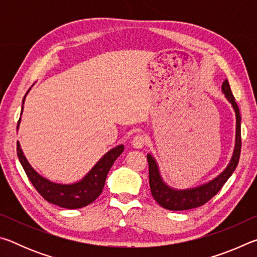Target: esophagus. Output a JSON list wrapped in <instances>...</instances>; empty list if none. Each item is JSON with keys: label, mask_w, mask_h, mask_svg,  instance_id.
I'll return each mask as SVG.
<instances>
[{"label": "esophagus", "mask_w": 257, "mask_h": 257, "mask_svg": "<svg viewBox=\"0 0 257 257\" xmlns=\"http://www.w3.org/2000/svg\"><path fill=\"white\" fill-rule=\"evenodd\" d=\"M145 142H146V139L144 137V135H142V134L135 135L132 139V144L135 149H143L145 145Z\"/></svg>", "instance_id": "obj_1"}]
</instances>
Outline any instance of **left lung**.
<instances>
[{"label":"left lung","mask_w":257,"mask_h":257,"mask_svg":"<svg viewBox=\"0 0 257 257\" xmlns=\"http://www.w3.org/2000/svg\"><path fill=\"white\" fill-rule=\"evenodd\" d=\"M222 93L225 98L231 104L234 113H236V143H234V150L232 158L227 168L220 173L219 176L206 184L193 187L187 189H175L168 186L161 177L159 165L155 159L151 154H147V161H149V176H150V187L152 196L158 202L161 206L170 211H185L202 206L207 203L210 199L219 193L222 186L236 170L239 156H240L241 150V133H240V113L234 97L230 89L228 80L225 79L222 84Z\"/></svg>","instance_id":"1"}]
</instances>
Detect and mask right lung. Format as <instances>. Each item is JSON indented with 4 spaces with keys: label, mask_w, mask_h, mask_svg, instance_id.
<instances>
[{
    "label": "right lung",
    "mask_w": 257,
    "mask_h": 257,
    "mask_svg": "<svg viewBox=\"0 0 257 257\" xmlns=\"http://www.w3.org/2000/svg\"><path fill=\"white\" fill-rule=\"evenodd\" d=\"M26 95L23 99V108ZM21 113H23V110H21ZM20 120L21 118L18 121L17 129L19 128ZM123 150V145H119L110 150L99 159L98 162L92 168V170L87 173L81 180L66 185L50 181L35 171L24 155V152L20 147V143L17 142V154H18L20 163L23 165L26 175H27L33 186L47 202L55 204L60 207L69 208V210L89 205L101 195L104 185H105L107 173L110 171L113 163H114V161L119 158Z\"/></svg>",
    "instance_id": "obj_1"
}]
</instances>
